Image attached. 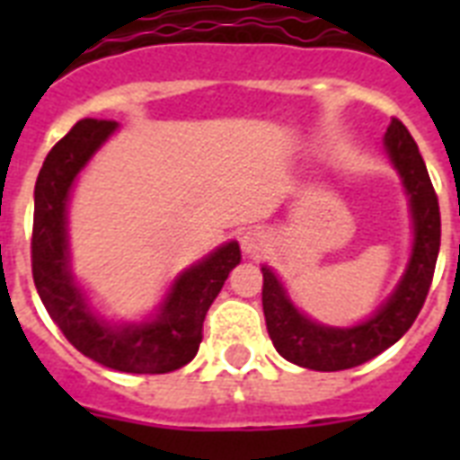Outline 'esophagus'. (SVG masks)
I'll return each mask as SVG.
<instances>
[{"instance_id":"34e87169","label":"esophagus","mask_w":460,"mask_h":460,"mask_svg":"<svg viewBox=\"0 0 460 460\" xmlns=\"http://www.w3.org/2000/svg\"><path fill=\"white\" fill-rule=\"evenodd\" d=\"M241 248H243L245 255L258 258L260 252L267 248V236L260 229H248L243 236H241Z\"/></svg>"}]
</instances>
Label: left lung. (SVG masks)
Segmentation results:
<instances>
[{"label":"left lung","instance_id":"obj_1","mask_svg":"<svg viewBox=\"0 0 460 460\" xmlns=\"http://www.w3.org/2000/svg\"><path fill=\"white\" fill-rule=\"evenodd\" d=\"M385 147L411 198L413 252L406 274L401 277L396 291L375 310L370 320L341 329L324 327L305 317L291 303L277 274L270 267H262V310L267 332L274 349L288 363L317 372L349 370L367 363L406 334L428 298L442 238L439 202L420 150L399 119H392L386 128Z\"/></svg>","mask_w":460,"mask_h":460}]
</instances>
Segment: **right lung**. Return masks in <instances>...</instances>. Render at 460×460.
Instances as JSON below:
<instances>
[{
	"label": "right lung",
	"instance_id": "obj_1",
	"mask_svg": "<svg viewBox=\"0 0 460 460\" xmlns=\"http://www.w3.org/2000/svg\"><path fill=\"white\" fill-rule=\"evenodd\" d=\"M117 126L104 119H81L45 157L35 183L32 279L54 324L83 356L119 372L164 375L195 358L205 314L231 270L241 262V248L229 241L179 274L153 320L121 327L100 320L68 267L66 202L78 172Z\"/></svg>",
	"mask_w": 460,
	"mask_h": 460
}]
</instances>
